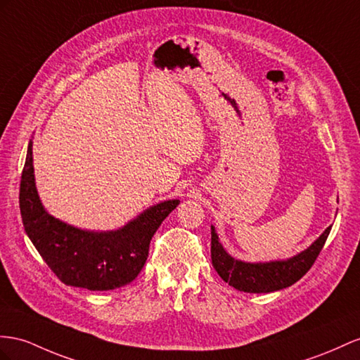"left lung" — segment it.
Returning a JSON list of instances; mask_svg holds the SVG:
<instances>
[{"mask_svg": "<svg viewBox=\"0 0 360 360\" xmlns=\"http://www.w3.org/2000/svg\"><path fill=\"white\" fill-rule=\"evenodd\" d=\"M331 226L306 251L285 262L243 263L233 259L219 243L214 226H211V262L220 278L237 290L248 293H266L289 288L309 272L326 245Z\"/></svg>", "mask_w": 360, "mask_h": 360, "instance_id": "8db88e82", "label": "left lung"}]
</instances>
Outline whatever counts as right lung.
Segmentation results:
<instances>
[{"label":"right lung","mask_w":360,"mask_h":360,"mask_svg":"<svg viewBox=\"0 0 360 360\" xmlns=\"http://www.w3.org/2000/svg\"><path fill=\"white\" fill-rule=\"evenodd\" d=\"M178 205V199L161 202L118 231H82L44 210L34 187L32 143L29 144L20 186L22 224L49 268L67 285L112 290L132 283L147 260L156 229Z\"/></svg>","instance_id":"1"}]
</instances>
